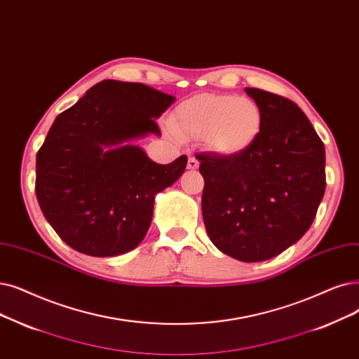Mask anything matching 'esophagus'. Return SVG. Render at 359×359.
I'll list each match as a JSON object with an SVG mask.
<instances>
[{
	"label": "esophagus",
	"instance_id": "obj_1",
	"mask_svg": "<svg viewBox=\"0 0 359 359\" xmlns=\"http://www.w3.org/2000/svg\"><path fill=\"white\" fill-rule=\"evenodd\" d=\"M199 167V161L195 157H189L188 160V170H196Z\"/></svg>",
	"mask_w": 359,
	"mask_h": 359
}]
</instances>
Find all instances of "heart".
Wrapping results in <instances>:
<instances>
[{
	"label": "heart",
	"mask_w": 359,
	"mask_h": 359,
	"mask_svg": "<svg viewBox=\"0 0 359 359\" xmlns=\"http://www.w3.org/2000/svg\"><path fill=\"white\" fill-rule=\"evenodd\" d=\"M262 110L249 97L199 93L180 102L171 114L170 128L180 137H202L220 157H239L251 149L262 132Z\"/></svg>",
	"instance_id": "b5f03b06"
}]
</instances>
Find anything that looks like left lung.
<instances>
[{
	"label": "left lung",
	"instance_id": "obj_1",
	"mask_svg": "<svg viewBox=\"0 0 359 359\" xmlns=\"http://www.w3.org/2000/svg\"><path fill=\"white\" fill-rule=\"evenodd\" d=\"M264 117L255 145L239 157L199 154L202 215L215 248L243 262L270 259L313 224L325 191V151L287 98L245 88Z\"/></svg>",
	"mask_w": 359,
	"mask_h": 359
}]
</instances>
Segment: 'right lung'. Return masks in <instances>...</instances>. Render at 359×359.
<instances>
[{"instance_id":"obj_1","label":"right lung","mask_w":359,"mask_h":359,"mask_svg":"<svg viewBox=\"0 0 359 359\" xmlns=\"http://www.w3.org/2000/svg\"><path fill=\"white\" fill-rule=\"evenodd\" d=\"M176 101L144 83L107 79L57 116L36 154V198L74 251L117 257L141 243L154 201L184 171L188 157L152 161L136 141L161 136L155 120Z\"/></svg>"}]
</instances>
